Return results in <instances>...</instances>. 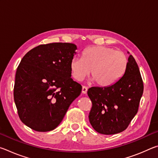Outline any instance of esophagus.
Instances as JSON below:
<instances>
[{"mask_svg":"<svg viewBox=\"0 0 158 158\" xmlns=\"http://www.w3.org/2000/svg\"><path fill=\"white\" fill-rule=\"evenodd\" d=\"M88 91V87L85 86V85H84V86H82V93H84V94H85V93H87Z\"/></svg>","mask_w":158,"mask_h":158,"instance_id":"1","label":"esophagus"}]
</instances>
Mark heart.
<instances>
[{
  "label": "heart",
  "instance_id": "heart-1",
  "mask_svg": "<svg viewBox=\"0 0 158 158\" xmlns=\"http://www.w3.org/2000/svg\"><path fill=\"white\" fill-rule=\"evenodd\" d=\"M128 59L124 53L111 47L93 46L82 53V58L74 57L70 62L72 76L77 81L89 74L91 81L100 86L107 87L116 84L126 71Z\"/></svg>",
  "mask_w": 158,
  "mask_h": 158
}]
</instances>
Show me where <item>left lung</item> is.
I'll return each instance as SVG.
<instances>
[{"mask_svg":"<svg viewBox=\"0 0 158 158\" xmlns=\"http://www.w3.org/2000/svg\"><path fill=\"white\" fill-rule=\"evenodd\" d=\"M143 91L139 69L130 55L126 71L118 81L111 86L88 90L92 102L89 118L93 129L106 135L124 131L137 113Z\"/></svg>","mask_w":158,"mask_h":158,"instance_id":"1","label":"left lung"}]
</instances>
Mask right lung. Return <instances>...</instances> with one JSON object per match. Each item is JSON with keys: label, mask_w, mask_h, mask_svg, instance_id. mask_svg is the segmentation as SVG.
Returning a JSON list of instances; mask_svg holds the SVG:
<instances>
[{"label": "right lung", "mask_w": 158, "mask_h": 158, "mask_svg": "<svg viewBox=\"0 0 158 158\" xmlns=\"http://www.w3.org/2000/svg\"><path fill=\"white\" fill-rule=\"evenodd\" d=\"M73 43L33 48L23 57L15 76L14 100L21 121L37 132L54 130L63 121L82 87L71 78Z\"/></svg>", "instance_id": "1"}]
</instances>
